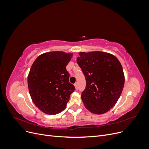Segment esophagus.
<instances>
[{
	"instance_id": "34e87169",
	"label": "esophagus",
	"mask_w": 149,
	"mask_h": 149,
	"mask_svg": "<svg viewBox=\"0 0 149 149\" xmlns=\"http://www.w3.org/2000/svg\"><path fill=\"white\" fill-rule=\"evenodd\" d=\"M74 86H75V88H76V90H77V89H78V84L77 83H76L74 84Z\"/></svg>"
}]
</instances>
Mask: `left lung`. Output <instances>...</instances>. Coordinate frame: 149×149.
Instances as JSON below:
<instances>
[{
    "label": "left lung",
    "instance_id": "left-lung-1",
    "mask_svg": "<svg viewBox=\"0 0 149 149\" xmlns=\"http://www.w3.org/2000/svg\"><path fill=\"white\" fill-rule=\"evenodd\" d=\"M79 55L77 63L86 84L81 96L84 106L92 113H105L114 106L123 91V67L118 58L108 53L80 52Z\"/></svg>",
    "mask_w": 149,
    "mask_h": 149
}]
</instances>
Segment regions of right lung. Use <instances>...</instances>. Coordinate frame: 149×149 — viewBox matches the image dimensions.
Segmentation results:
<instances>
[{
  "label": "right lung",
  "mask_w": 149,
  "mask_h": 149,
  "mask_svg": "<svg viewBox=\"0 0 149 149\" xmlns=\"http://www.w3.org/2000/svg\"><path fill=\"white\" fill-rule=\"evenodd\" d=\"M72 56L63 52L45 53L31 65L28 76L29 93L35 105L44 113L55 115L63 111L75 90L66 68Z\"/></svg>",
  "instance_id": "add662e5"
}]
</instances>
